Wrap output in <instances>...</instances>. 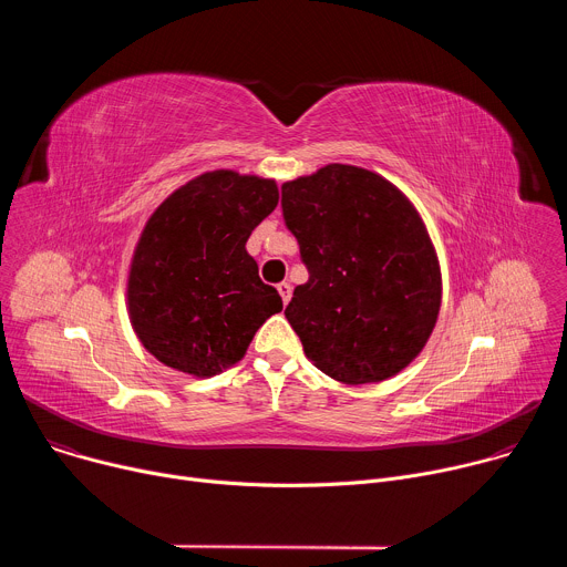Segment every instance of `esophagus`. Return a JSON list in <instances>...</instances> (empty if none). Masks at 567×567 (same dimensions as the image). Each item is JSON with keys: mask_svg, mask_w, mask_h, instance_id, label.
I'll return each instance as SVG.
<instances>
[{"mask_svg": "<svg viewBox=\"0 0 567 567\" xmlns=\"http://www.w3.org/2000/svg\"><path fill=\"white\" fill-rule=\"evenodd\" d=\"M278 293H280L282 302L287 305L289 298H291V285H289V282H280V285H278Z\"/></svg>", "mask_w": 567, "mask_h": 567, "instance_id": "obj_1", "label": "esophagus"}]
</instances>
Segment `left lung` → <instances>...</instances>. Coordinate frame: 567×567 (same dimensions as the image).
Instances as JSON below:
<instances>
[{
    "label": "left lung",
    "mask_w": 567,
    "mask_h": 567,
    "mask_svg": "<svg viewBox=\"0 0 567 567\" xmlns=\"http://www.w3.org/2000/svg\"><path fill=\"white\" fill-rule=\"evenodd\" d=\"M282 217L309 280L285 316L328 377L377 383L426 346L442 302V276L426 226L383 177L330 164L282 184Z\"/></svg>",
    "instance_id": "obj_1"
}]
</instances>
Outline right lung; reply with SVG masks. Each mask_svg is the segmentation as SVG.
<instances>
[{
    "instance_id": "obj_1",
    "label": "right lung",
    "mask_w": 567,
    "mask_h": 567,
    "mask_svg": "<svg viewBox=\"0 0 567 567\" xmlns=\"http://www.w3.org/2000/svg\"><path fill=\"white\" fill-rule=\"evenodd\" d=\"M278 206L274 179L215 171L177 188L147 219L134 249L127 305L143 348L193 377L245 357L280 293L247 254L254 228Z\"/></svg>"
}]
</instances>
